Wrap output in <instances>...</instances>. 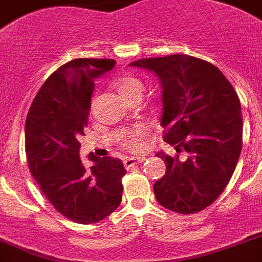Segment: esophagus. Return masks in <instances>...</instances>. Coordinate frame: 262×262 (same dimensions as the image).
<instances>
[{
  "instance_id": "obj_1",
  "label": "esophagus",
  "mask_w": 262,
  "mask_h": 262,
  "mask_svg": "<svg viewBox=\"0 0 262 262\" xmlns=\"http://www.w3.org/2000/svg\"><path fill=\"white\" fill-rule=\"evenodd\" d=\"M145 158H126L123 161V165L126 167V170H133L134 167L138 166L139 164H141Z\"/></svg>"
}]
</instances>
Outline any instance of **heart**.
<instances>
[{
  "mask_svg": "<svg viewBox=\"0 0 262 262\" xmlns=\"http://www.w3.org/2000/svg\"><path fill=\"white\" fill-rule=\"evenodd\" d=\"M114 85L124 100H129V98L136 97V96H140V97L143 96V81L138 76L131 75V74H124V75L117 78V80L114 81ZM147 136V128L139 126L122 134L121 138H119V144L128 152H140L145 145Z\"/></svg>",
  "mask_w": 262,
  "mask_h": 262,
  "instance_id": "1",
  "label": "heart"
}]
</instances>
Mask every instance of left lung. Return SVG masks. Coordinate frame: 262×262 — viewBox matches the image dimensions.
<instances>
[{
  "label": "left lung",
  "mask_w": 262,
  "mask_h": 262,
  "mask_svg": "<svg viewBox=\"0 0 262 262\" xmlns=\"http://www.w3.org/2000/svg\"><path fill=\"white\" fill-rule=\"evenodd\" d=\"M155 71L162 84L164 140L178 155L158 153L166 172L153 186L158 203L192 214L212 205L232 177L243 147L241 101L210 62L186 54L129 63ZM181 151L186 159L179 156Z\"/></svg>",
  "instance_id": "1"
}]
</instances>
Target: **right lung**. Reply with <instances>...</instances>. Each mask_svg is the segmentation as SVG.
Here are the masks:
<instances>
[{
	"mask_svg": "<svg viewBox=\"0 0 262 262\" xmlns=\"http://www.w3.org/2000/svg\"><path fill=\"white\" fill-rule=\"evenodd\" d=\"M114 66V59L105 58H78L62 64L42 84L26 119L31 174L54 209L76 224H96L122 201L126 174L122 161L90 155L95 164L87 170L79 157L93 79Z\"/></svg>",
	"mask_w": 262,
	"mask_h": 262,
	"instance_id": "obj_1",
	"label": "right lung"
}]
</instances>
